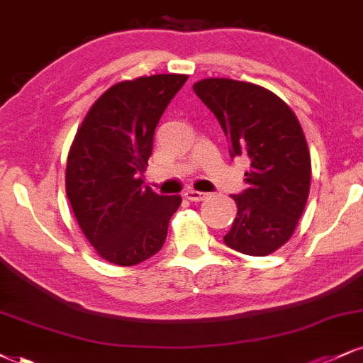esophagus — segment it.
<instances>
[{
  "label": "esophagus",
  "mask_w": 363,
  "mask_h": 363,
  "mask_svg": "<svg viewBox=\"0 0 363 363\" xmlns=\"http://www.w3.org/2000/svg\"><path fill=\"white\" fill-rule=\"evenodd\" d=\"M184 196H186V199H189V201H203L204 198H206V194L201 193V191H194V189H187Z\"/></svg>",
  "instance_id": "34e87169"
}]
</instances>
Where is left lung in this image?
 <instances>
[{"instance_id": "obj_1", "label": "left lung", "mask_w": 363, "mask_h": 363, "mask_svg": "<svg viewBox=\"0 0 363 363\" xmlns=\"http://www.w3.org/2000/svg\"><path fill=\"white\" fill-rule=\"evenodd\" d=\"M215 113L231 157H245L248 187L231 196L237 218L225 243L245 255L264 257L289 242L311 186V157L298 116L265 87L208 77L193 86Z\"/></svg>"}]
</instances>
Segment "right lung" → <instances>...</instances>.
Returning <instances> with one entry per match:
<instances>
[{"mask_svg":"<svg viewBox=\"0 0 363 363\" xmlns=\"http://www.w3.org/2000/svg\"><path fill=\"white\" fill-rule=\"evenodd\" d=\"M186 74L121 81L96 99L71 145L65 193L77 225L96 253L130 267L150 259L167 238L181 196L143 187L154 132Z\"/></svg>","mask_w":363,"mask_h":363,"instance_id":"add662e5","label":"right lung"}]
</instances>
